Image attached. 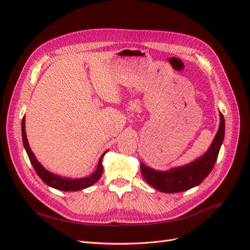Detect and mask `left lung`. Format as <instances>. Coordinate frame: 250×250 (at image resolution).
I'll return each instance as SVG.
<instances>
[{
  "mask_svg": "<svg viewBox=\"0 0 250 250\" xmlns=\"http://www.w3.org/2000/svg\"><path fill=\"white\" fill-rule=\"evenodd\" d=\"M219 114L220 125L218 132H217L211 146L208 147L204 156L193 161L190 164L171 168L168 171H158L141 163L140 169L144 180L155 189L164 193L183 192L203 183L212 171L224 139L225 122L221 112Z\"/></svg>",
  "mask_w": 250,
  "mask_h": 250,
  "instance_id": "1",
  "label": "left lung"
}]
</instances>
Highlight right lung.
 Segmentation results:
<instances>
[{
    "instance_id": "add662e5",
    "label": "right lung",
    "mask_w": 250,
    "mask_h": 250,
    "mask_svg": "<svg viewBox=\"0 0 250 250\" xmlns=\"http://www.w3.org/2000/svg\"><path fill=\"white\" fill-rule=\"evenodd\" d=\"M21 136H22L23 146H25V149L27 151L31 164L33 165L35 171L38 174L39 178L42 179L47 185V186H50V187L55 188L57 190L66 191V192L67 191H79V190H82V189L92 186L93 184H95L100 180L101 175L103 173L102 160H103L104 155L106 154L107 151H104V154L101 156L99 164H98V168H96V170L91 175L87 176V178H83V179L72 180V179H68V178H62V176L56 175L50 171H47L46 169L38 162L37 159L35 158L34 154L32 152V150L29 146L26 130H25V117L22 118V123H21Z\"/></svg>"
}]
</instances>
